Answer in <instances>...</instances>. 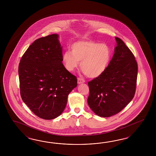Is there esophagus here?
<instances>
[{"label":"esophagus","mask_w":156,"mask_h":156,"mask_svg":"<svg viewBox=\"0 0 156 156\" xmlns=\"http://www.w3.org/2000/svg\"><path fill=\"white\" fill-rule=\"evenodd\" d=\"M77 82H78V84L80 85V84L84 83V82H85V80H83V79H81V78H78V80H77Z\"/></svg>","instance_id":"34e87169"}]
</instances>
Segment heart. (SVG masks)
<instances>
[{
  "mask_svg": "<svg viewBox=\"0 0 156 156\" xmlns=\"http://www.w3.org/2000/svg\"><path fill=\"white\" fill-rule=\"evenodd\" d=\"M70 51L62 55V61L67 70L73 72L80 62L82 71L91 78H98L107 70L112 58V51L105 43L91 40L73 43Z\"/></svg>",
  "mask_w": 156,
  "mask_h": 156,
  "instance_id": "1",
  "label": "heart"
}]
</instances>
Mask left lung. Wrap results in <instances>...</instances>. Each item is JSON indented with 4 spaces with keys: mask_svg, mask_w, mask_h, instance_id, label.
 Masks as SVG:
<instances>
[{
    "mask_svg": "<svg viewBox=\"0 0 156 156\" xmlns=\"http://www.w3.org/2000/svg\"><path fill=\"white\" fill-rule=\"evenodd\" d=\"M115 39L114 54L107 70L88 82L87 103L101 117L120 112L132 100L136 88L138 66L135 57L120 38Z\"/></svg>",
    "mask_w": 156,
    "mask_h": 156,
    "instance_id": "obj_1",
    "label": "left lung"
}]
</instances>
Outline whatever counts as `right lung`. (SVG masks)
<instances>
[{
    "instance_id": "right-lung-1",
    "label": "right lung",
    "mask_w": 156,
    "mask_h": 156,
    "mask_svg": "<svg viewBox=\"0 0 156 156\" xmlns=\"http://www.w3.org/2000/svg\"><path fill=\"white\" fill-rule=\"evenodd\" d=\"M58 34L35 40L19 65L22 100L39 118L52 119L66 108L67 97L77 86L76 76L62 63V46Z\"/></svg>"
}]
</instances>
